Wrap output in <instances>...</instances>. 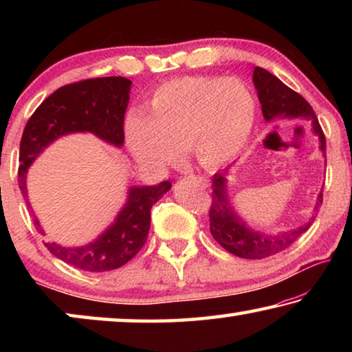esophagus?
I'll use <instances>...</instances> for the list:
<instances>
[{
    "mask_svg": "<svg viewBox=\"0 0 352 352\" xmlns=\"http://www.w3.org/2000/svg\"><path fill=\"white\" fill-rule=\"evenodd\" d=\"M188 177L190 178V180H194V182H197L199 184H201V186H205V188L208 186V180L205 177H199V175H194V174H189Z\"/></svg>",
    "mask_w": 352,
    "mask_h": 352,
    "instance_id": "obj_1",
    "label": "esophagus"
}]
</instances>
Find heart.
Returning <instances> with one entry per match:
<instances>
[{
	"label": "heart",
	"instance_id": "1",
	"mask_svg": "<svg viewBox=\"0 0 352 352\" xmlns=\"http://www.w3.org/2000/svg\"><path fill=\"white\" fill-rule=\"evenodd\" d=\"M254 109L250 88L233 77L164 82L148 99L147 111L135 109L127 115V146L142 164H168L186 148L204 168H219L245 144Z\"/></svg>",
	"mask_w": 352,
	"mask_h": 352
}]
</instances>
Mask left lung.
<instances>
[{
    "mask_svg": "<svg viewBox=\"0 0 352 352\" xmlns=\"http://www.w3.org/2000/svg\"><path fill=\"white\" fill-rule=\"evenodd\" d=\"M253 82L258 98L262 107V115L265 121H272L275 118H305L307 121H312L314 132L318 135L320 148L326 155V138L323 130L318 122L315 111L311 104L298 94L296 91L289 88L285 83L273 76L264 68L256 67L253 71ZM226 170L217 172L212 177V194H211V206H210V228L211 234L226 252L231 254L239 256L243 259H264L269 256H275L289 248L298 237L312 225V220H309L306 225L300 226L296 230L284 231L276 236H264L258 231L250 230L237 216L233 206L228 201L226 194ZM323 204V190L318 195L317 206L315 211H318L320 205Z\"/></svg>",
    "mask_w": 352,
    "mask_h": 352,
    "instance_id": "obj_1",
    "label": "left lung"
}]
</instances>
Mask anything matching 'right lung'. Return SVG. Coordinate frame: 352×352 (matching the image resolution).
Listing matches in <instances>:
<instances>
[{
    "label": "right lung",
    "mask_w": 352,
    "mask_h": 352,
    "mask_svg": "<svg viewBox=\"0 0 352 352\" xmlns=\"http://www.w3.org/2000/svg\"><path fill=\"white\" fill-rule=\"evenodd\" d=\"M132 82L126 77H96L60 87L47 96L23 130L20 142L19 186L25 197L28 168L45 147L63 135L91 132L100 140L121 147L124 142V115ZM170 182L155 186L130 188L122 211L109 230L83 247L45 243L46 248L76 269L100 273L122 267L140 252L151 228V210L170 189ZM35 228L43 234L34 216Z\"/></svg>",
    "instance_id": "1"
}]
</instances>
